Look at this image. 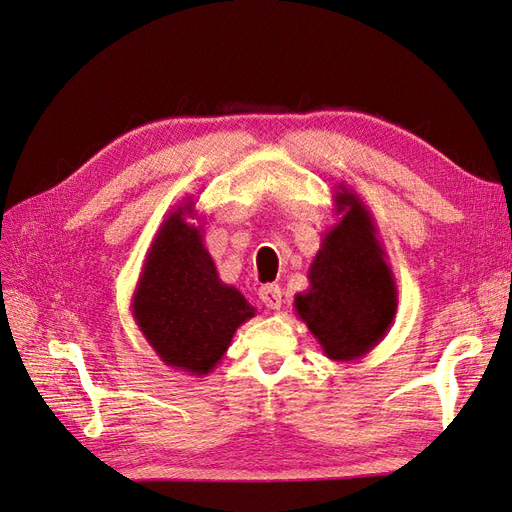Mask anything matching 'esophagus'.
<instances>
[{
  "label": "esophagus",
  "mask_w": 512,
  "mask_h": 512,
  "mask_svg": "<svg viewBox=\"0 0 512 512\" xmlns=\"http://www.w3.org/2000/svg\"><path fill=\"white\" fill-rule=\"evenodd\" d=\"M258 297H260L262 303H265V307H269V309H280L282 307V288L277 286V284L260 286Z\"/></svg>",
  "instance_id": "1"
}]
</instances>
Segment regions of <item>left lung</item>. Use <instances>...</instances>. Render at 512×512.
I'll use <instances>...</instances> for the list:
<instances>
[{
  "mask_svg": "<svg viewBox=\"0 0 512 512\" xmlns=\"http://www.w3.org/2000/svg\"><path fill=\"white\" fill-rule=\"evenodd\" d=\"M337 188L333 211L339 220L324 232L309 265V288L294 297V312L327 359L352 363L389 333L397 286L369 209L344 183Z\"/></svg>",
  "mask_w": 512,
  "mask_h": 512,
  "instance_id": "left-lung-1",
  "label": "left lung"
}]
</instances>
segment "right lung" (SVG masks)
I'll use <instances>...</instances> for the list:
<instances>
[{
    "label": "right lung",
    "mask_w": 512,
    "mask_h": 512,
    "mask_svg": "<svg viewBox=\"0 0 512 512\" xmlns=\"http://www.w3.org/2000/svg\"><path fill=\"white\" fill-rule=\"evenodd\" d=\"M130 307L160 361L192 376H207L220 365L237 329L256 314L235 286L220 280L192 198L158 228Z\"/></svg>",
    "instance_id": "1"
}]
</instances>
